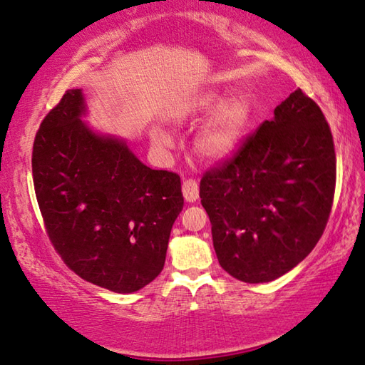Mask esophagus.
I'll list each match as a JSON object with an SVG mask.
<instances>
[{
    "instance_id": "esophagus-1",
    "label": "esophagus",
    "mask_w": 365,
    "mask_h": 365,
    "mask_svg": "<svg viewBox=\"0 0 365 365\" xmlns=\"http://www.w3.org/2000/svg\"><path fill=\"white\" fill-rule=\"evenodd\" d=\"M182 191L185 201L188 202H195L197 197H200V185H197V182L193 180V178H187V180L183 182Z\"/></svg>"
}]
</instances>
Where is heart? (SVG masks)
Returning <instances> with one entry per match:
<instances>
[{
	"label": "heart",
	"instance_id": "1",
	"mask_svg": "<svg viewBox=\"0 0 365 365\" xmlns=\"http://www.w3.org/2000/svg\"><path fill=\"white\" fill-rule=\"evenodd\" d=\"M212 110H215L214 115L196 138V150L205 160L218 161L233 155L246 137L254 118V103L242 92L222 101L217 92L209 91L191 98L178 113V121H196ZM151 140L158 147L170 145V137L161 129L151 130Z\"/></svg>",
	"mask_w": 365,
	"mask_h": 365
}]
</instances>
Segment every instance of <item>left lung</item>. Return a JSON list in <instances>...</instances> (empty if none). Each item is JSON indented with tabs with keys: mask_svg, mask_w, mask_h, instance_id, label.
Segmentation results:
<instances>
[{
	"mask_svg": "<svg viewBox=\"0 0 365 365\" xmlns=\"http://www.w3.org/2000/svg\"><path fill=\"white\" fill-rule=\"evenodd\" d=\"M335 178L326 116L297 89L271 121L201 178L220 267L249 284L274 281L297 267L326 230Z\"/></svg>",
	"mask_w": 365,
	"mask_h": 365,
	"instance_id": "left-lung-1",
	"label": "left lung"
}]
</instances>
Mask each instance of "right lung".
I'll list each match as a JSON object with an SVG mask.
<instances>
[{"label": "right lung", "mask_w": 365, "mask_h": 365, "mask_svg": "<svg viewBox=\"0 0 365 365\" xmlns=\"http://www.w3.org/2000/svg\"><path fill=\"white\" fill-rule=\"evenodd\" d=\"M81 89L52 108L33 143V185L46 233L84 281L132 294L161 273L183 209L180 177L150 169L124 140L81 121Z\"/></svg>", "instance_id": "1"}]
</instances>
